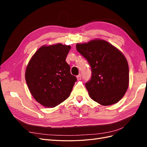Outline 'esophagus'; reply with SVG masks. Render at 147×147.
Here are the masks:
<instances>
[{
	"label": "esophagus",
	"mask_w": 147,
	"mask_h": 147,
	"mask_svg": "<svg viewBox=\"0 0 147 147\" xmlns=\"http://www.w3.org/2000/svg\"><path fill=\"white\" fill-rule=\"evenodd\" d=\"M77 78L78 80H81V78H82V75H81V74L78 75L77 76Z\"/></svg>",
	"instance_id": "34e87169"
}]
</instances>
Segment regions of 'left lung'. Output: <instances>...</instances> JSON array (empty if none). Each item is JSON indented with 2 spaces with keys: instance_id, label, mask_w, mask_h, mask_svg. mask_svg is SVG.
<instances>
[{
  "instance_id": "left-lung-1",
  "label": "left lung",
  "mask_w": 147,
  "mask_h": 147,
  "mask_svg": "<svg viewBox=\"0 0 147 147\" xmlns=\"http://www.w3.org/2000/svg\"><path fill=\"white\" fill-rule=\"evenodd\" d=\"M76 48L91 67V78L85 84L91 98L102 105L117 103L125 94L129 82L125 56L112 44L99 38L77 43Z\"/></svg>"
}]
</instances>
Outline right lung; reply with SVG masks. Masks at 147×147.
I'll return each mask as SVG.
<instances>
[{"label":"right lung","mask_w":147,"mask_h":147,"mask_svg":"<svg viewBox=\"0 0 147 147\" xmlns=\"http://www.w3.org/2000/svg\"><path fill=\"white\" fill-rule=\"evenodd\" d=\"M70 48L62 43L43 45L26 67L25 78L29 91L45 107H55L67 99L77 81L65 61Z\"/></svg>","instance_id":"right-lung-1"}]
</instances>
